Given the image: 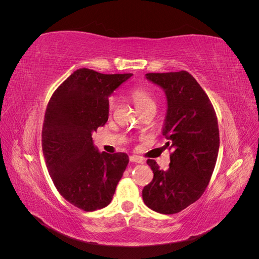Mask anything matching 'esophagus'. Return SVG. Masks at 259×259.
<instances>
[{
    "label": "esophagus",
    "mask_w": 259,
    "mask_h": 259,
    "mask_svg": "<svg viewBox=\"0 0 259 259\" xmlns=\"http://www.w3.org/2000/svg\"><path fill=\"white\" fill-rule=\"evenodd\" d=\"M130 161L133 162V163H140V164H143L145 162L144 159L140 158V156H138V155H131Z\"/></svg>",
    "instance_id": "esophagus-1"
}]
</instances>
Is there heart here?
Segmentation results:
<instances>
[{"label": "heart", "mask_w": 259, "mask_h": 259, "mask_svg": "<svg viewBox=\"0 0 259 259\" xmlns=\"http://www.w3.org/2000/svg\"><path fill=\"white\" fill-rule=\"evenodd\" d=\"M130 98L134 103L137 110L142 113L148 109H155L156 100L153 93L145 88H135L130 92ZM115 106L114 99L110 98L108 100V109L109 111H112Z\"/></svg>", "instance_id": "heart-1"}]
</instances>
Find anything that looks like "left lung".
<instances>
[{
  "mask_svg": "<svg viewBox=\"0 0 259 259\" xmlns=\"http://www.w3.org/2000/svg\"><path fill=\"white\" fill-rule=\"evenodd\" d=\"M146 77L165 92L163 135L173 152L166 170L147 160L153 179L145 186L143 199L154 211L176 214L198 201L209 183L219 149L217 116L206 93L189 72L147 73Z\"/></svg>",
  "mask_w": 259,
  "mask_h": 259,
  "instance_id": "1",
  "label": "left lung"
}]
</instances>
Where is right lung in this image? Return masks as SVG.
Instances as JSON below:
<instances>
[{
  "mask_svg": "<svg viewBox=\"0 0 259 259\" xmlns=\"http://www.w3.org/2000/svg\"><path fill=\"white\" fill-rule=\"evenodd\" d=\"M132 73L77 69L53 93L42 128V149L58 192L75 207L93 211L111 202L128 164L123 152H99L92 134L108 121V97Z\"/></svg>",
  "mask_w": 259,
  "mask_h": 259,
  "instance_id": "right-lung-1",
  "label": "right lung"
}]
</instances>
